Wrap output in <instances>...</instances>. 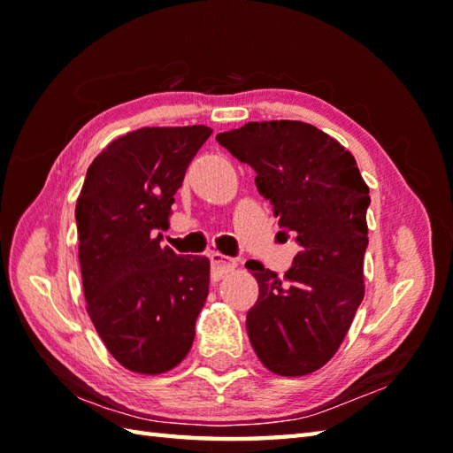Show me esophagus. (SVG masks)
I'll list each match as a JSON object with an SVG mask.
<instances>
[{"label":"esophagus","instance_id":"34e87169","mask_svg":"<svg viewBox=\"0 0 453 453\" xmlns=\"http://www.w3.org/2000/svg\"><path fill=\"white\" fill-rule=\"evenodd\" d=\"M210 263H211V268H214V274L216 276H224L227 273H232L234 268L237 266L235 258H229L226 255H221V253H211L210 255Z\"/></svg>","mask_w":453,"mask_h":453}]
</instances>
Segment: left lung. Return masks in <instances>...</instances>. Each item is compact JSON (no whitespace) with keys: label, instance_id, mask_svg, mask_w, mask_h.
<instances>
[{"label":"left lung","instance_id":"obj_1","mask_svg":"<svg viewBox=\"0 0 453 453\" xmlns=\"http://www.w3.org/2000/svg\"><path fill=\"white\" fill-rule=\"evenodd\" d=\"M216 140L255 169L278 226L300 243L282 278L257 261L245 265L258 282L249 341L271 372L311 373L339 350L362 303L370 188L352 153L307 122H249Z\"/></svg>","mask_w":453,"mask_h":453}]
</instances>
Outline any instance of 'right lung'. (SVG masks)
<instances>
[{
  "label": "right lung",
  "mask_w": 453,
  "mask_h": 453,
  "mask_svg": "<svg viewBox=\"0 0 453 453\" xmlns=\"http://www.w3.org/2000/svg\"><path fill=\"white\" fill-rule=\"evenodd\" d=\"M208 127L140 128L112 140L88 169L75 206L88 313L124 368H175L195 341L210 261L161 247L175 192Z\"/></svg>",
  "instance_id": "1"
}]
</instances>
